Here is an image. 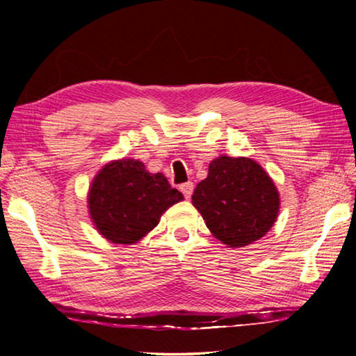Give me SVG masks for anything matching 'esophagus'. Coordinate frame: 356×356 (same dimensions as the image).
<instances>
[{
  "label": "esophagus",
  "mask_w": 356,
  "mask_h": 356,
  "mask_svg": "<svg viewBox=\"0 0 356 356\" xmlns=\"http://www.w3.org/2000/svg\"><path fill=\"white\" fill-rule=\"evenodd\" d=\"M193 188H195V186H193L191 182H186V184H184V185H180V191L184 193L185 200H190L191 195H193Z\"/></svg>",
  "instance_id": "obj_1"
}]
</instances>
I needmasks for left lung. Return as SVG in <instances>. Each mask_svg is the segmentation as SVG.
Here are the masks:
<instances>
[{
  "instance_id": "8db88e82",
  "label": "left lung",
  "mask_w": 356,
  "mask_h": 356,
  "mask_svg": "<svg viewBox=\"0 0 356 356\" xmlns=\"http://www.w3.org/2000/svg\"><path fill=\"white\" fill-rule=\"evenodd\" d=\"M193 206L212 236L229 248L261 240L280 213V193L268 172L248 156L220 155L196 185Z\"/></svg>"
}]
</instances>
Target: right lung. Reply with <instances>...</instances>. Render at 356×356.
I'll list each match as a JSON object with an SVG mask.
<instances>
[{"label": "right lung", "mask_w": 356, "mask_h": 356, "mask_svg": "<svg viewBox=\"0 0 356 356\" xmlns=\"http://www.w3.org/2000/svg\"><path fill=\"white\" fill-rule=\"evenodd\" d=\"M182 200V193L171 188L161 172H149L140 160L119 159L95 174L88 191V209L102 237L114 245H134Z\"/></svg>", "instance_id": "1"}]
</instances>
